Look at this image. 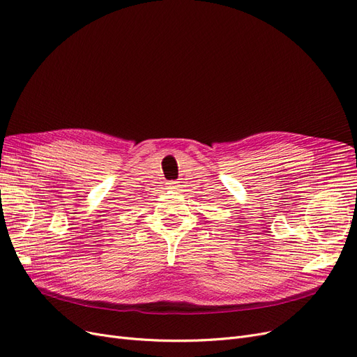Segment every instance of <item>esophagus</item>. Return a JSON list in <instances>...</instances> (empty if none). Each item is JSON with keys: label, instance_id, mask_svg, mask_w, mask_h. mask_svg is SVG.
I'll return each instance as SVG.
<instances>
[{"label": "esophagus", "instance_id": "esophagus-1", "mask_svg": "<svg viewBox=\"0 0 357 357\" xmlns=\"http://www.w3.org/2000/svg\"><path fill=\"white\" fill-rule=\"evenodd\" d=\"M169 188H171V190H178L179 188V182H176V181L169 182Z\"/></svg>", "mask_w": 357, "mask_h": 357}]
</instances>
